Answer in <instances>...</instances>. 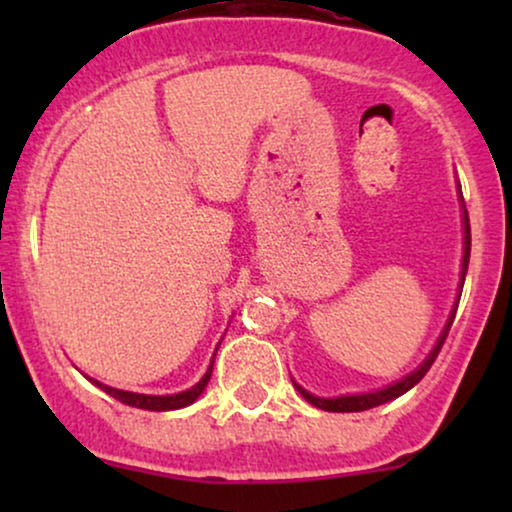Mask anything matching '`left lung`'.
Instances as JSON below:
<instances>
[{"mask_svg": "<svg viewBox=\"0 0 512 512\" xmlns=\"http://www.w3.org/2000/svg\"><path fill=\"white\" fill-rule=\"evenodd\" d=\"M461 200H464V198H461ZM464 228H466V242H464V263H461V286H464V277H466V270H468V258H471V226H468V214L466 212H464ZM454 314H457V310H452L450 319H447V326H445L443 335H440L436 347H433V352L426 356V361L422 363V366H419L415 373H410L408 377H403L401 382L391 384V387H387V389L373 391V394H354V396H340V398H317V396H312L310 391H305L303 387H300V384H296V382H293V384H296L300 396H303L307 403H312L314 408H321V410H328V412H361V410L375 408V405L394 401V398L403 396L405 391H410L419 380H422L426 373H429V368L433 366V361H436L440 347H443L447 333H450Z\"/></svg>", "mask_w": 512, "mask_h": 512, "instance_id": "1", "label": "left lung"}]
</instances>
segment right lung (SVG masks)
I'll return each mask as SVG.
<instances>
[{"mask_svg":"<svg viewBox=\"0 0 512 512\" xmlns=\"http://www.w3.org/2000/svg\"><path fill=\"white\" fill-rule=\"evenodd\" d=\"M212 366L214 361L209 363L207 373L202 380L191 387L188 391H181V394H172V396H146V394H132V391H121V389H114V387H107V384L97 382V380H90L93 384H97L102 391H107L109 396H114L116 401H121L125 405H132V408H142V410H153V412H163V410H179V408H186V405H191L195 398H198L202 391H205L209 377H212Z\"/></svg>","mask_w":512,"mask_h":512,"instance_id":"1","label":"right lung"}]
</instances>
